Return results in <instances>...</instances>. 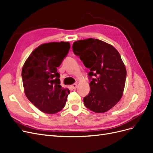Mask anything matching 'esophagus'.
Listing matches in <instances>:
<instances>
[{"label": "esophagus", "instance_id": "obj_1", "mask_svg": "<svg viewBox=\"0 0 153 153\" xmlns=\"http://www.w3.org/2000/svg\"><path fill=\"white\" fill-rule=\"evenodd\" d=\"M71 87L72 88V89H76V88L77 87V84H73V85H71Z\"/></svg>", "mask_w": 153, "mask_h": 153}]
</instances>
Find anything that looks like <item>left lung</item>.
Wrapping results in <instances>:
<instances>
[{"label": "left lung", "instance_id": "left-lung-1", "mask_svg": "<svg viewBox=\"0 0 153 153\" xmlns=\"http://www.w3.org/2000/svg\"><path fill=\"white\" fill-rule=\"evenodd\" d=\"M73 51L90 69V91L84 105L96 113L107 112L123 94L126 69L121 55L113 46L92 38L74 42Z\"/></svg>", "mask_w": 153, "mask_h": 153}]
</instances>
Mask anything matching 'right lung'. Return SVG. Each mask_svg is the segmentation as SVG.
I'll use <instances>...</instances> for the list:
<instances>
[{"label":"right lung","mask_w":153,"mask_h":153,"mask_svg":"<svg viewBox=\"0 0 153 153\" xmlns=\"http://www.w3.org/2000/svg\"><path fill=\"white\" fill-rule=\"evenodd\" d=\"M70 49L68 42H52L36 48L22 71L27 98L41 112L53 114L65 106L69 90L61 85L57 67Z\"/></svg>","instance_id":"add662e5"}]
</instances>
